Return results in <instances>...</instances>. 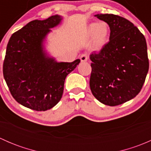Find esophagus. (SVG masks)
<instances>
[{
    "label": "esophagus",
    "instance_id": "34e87169",
    "mask_svg": "<svg viewBox=\"0 0 151 151\" xmlns=\"http://www.w3.org/2000/svg\"><path fill=\"white\" fill-rule=\"evenodd\" d=\"M88 58H89V57H88V54H86V53H84V54L81 55V56H80V60H81L82 62L88 61Z\"/></svg>",
    "mask_w": 151,
    "mask_h": 151
}]
</instances>
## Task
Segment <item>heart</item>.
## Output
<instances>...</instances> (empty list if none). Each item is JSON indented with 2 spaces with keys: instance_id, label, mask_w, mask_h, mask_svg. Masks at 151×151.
I'll return each instance as SVG.
<instances>
[{
  "instance_id": "heart-1",
  "label": "heart",
  "mask_w": 151,
  "mask_h": 151,
  "mask_svg": "<svg viewBox=\"0 0 151 151\" xmlns=\"http://www.w3.org/2000/svg\"><path fill=\"white\" fill-rule=\"evenodd\" d=\"M88 34L93 36V43L96 48H102L109 40L110 35V27L104 21L93 22L88 28Z\"/></svg>"
}]
</instances>
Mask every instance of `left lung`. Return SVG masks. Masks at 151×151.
Here are the masks:
<instances>
[{"instance_id":"obj_1","label":"left lung","mask_w":151,"mask_h":151,"mask_svg":"<svg viewBox=\"0 0 151 151\" xmlns=\"http://www.w3.org/2000/svg\"><path fill=\"white\" fill-rule=\"evenodd\" d=\"M110 27L109 41L90 55V87L100 102L117 106L140 92L149 68L144 35L132 22L112 14L96 15Z\"/></svg>"}]
</instances>
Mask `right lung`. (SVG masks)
<instances>
[{"instance_id": "right-lung-1", "label": "right lung", "mask_w": 151, "mask_h": 151, "mask_svg": "<svg viewBox=\"0 0 151 151\" xmlns=\"http://www.w3.org/2000/svg\"><path fill=\"white\" fill-rule=\"evenodd\" d=\"M54 15L45 20H33L11 36L3 65V74L13 98L22 106L46 111L61 99L66 76L80 63H58L47 57L42 42L46 35L60 23Z\"/></svg>"}]
</instances>
